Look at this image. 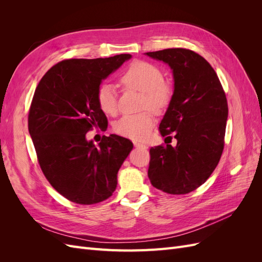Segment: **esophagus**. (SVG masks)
Instances as JSON below:
<instances>
[{"label":"esophagus","instance_id":"34e87169","mask_svg":"<svg viewBox=\"0 0 262 262\" xmlns=\"http://www.w3.org/2000/svg\"><path fill=\"white\" fill-rule=\"evenodd\" d=\"M133 144H134V146H136V147H139V148H143V149L147 148V146H146L145 144L139 143V142H137V141H134V142H133Z\"/></svg>","mask_w":262,"mask_h":262}]
</instances>
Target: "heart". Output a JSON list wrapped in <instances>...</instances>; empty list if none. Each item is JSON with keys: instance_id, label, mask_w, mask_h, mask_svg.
Listing matches in <instances>:
<instances>
[{"instance_id": "obj_1", "label": "heart", "mask_w": 262, "mask_h": 262, "mask_svg": "<svg viewBox=\"0 0 262 262\" xmlns=\"http://www.w3.org/2000/svg\"><path fill=\"white\" fill-rule=\"evenodd\" d=\"M121 83L128 89L142 92L141 108L161 114L168 108L173 97V86L164 80L163 71L146 61H134L126 69ZM97 104L102 113L115 115L118 112V96L115 86L104 83L97 91ZM154 119L150 112L138 115H125L116 122L115 131L134 141H143L153 129Z\"/></svg>"}]
</instances>
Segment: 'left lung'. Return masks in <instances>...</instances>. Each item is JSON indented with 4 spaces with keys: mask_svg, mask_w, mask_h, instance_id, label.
I'll list each match as a JSON object with an SVG mask.
<instances>
[{
    "mask_svg": "<svg viewBox=\"0 0 262 262\" xmlns=\"http://www.w3.org/2000/svg\"><path fill=\"white\" fill-rule=\"evenodd\" d=\"M146 54L172 70L173 97L158 129L163 137L175 133L177 140L176 147H150L147 175L156 189L186 194L203 185L221 160L228 116L226 95L215 71L196 52L172 48Z\"/></svg>",
    "mask_w": 262,
    "mask_h": 262,
    "instance_id": "obj_1",
    "label": "left lung"
}]
</instances>
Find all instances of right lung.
Returning <instances> with one entry per match:
<instances>
[{"label": "right lung", "instance_id": "add662e5", "mask_svg": "<svg viewBox=\"0 0 262 262\" xmlns=\"http://www.w3.org/2000/svg\"><path fill=\"white\" fill-rule=\"evenodd\" d=\"M130 58L117 54L63 60L36 87L28 114L29 134L45 177L70 201L99 203L117 188V173L132 142L110 134L95 146L86 133L108 124L97 104V91L101 81Z\"/></svg>", "mask_w": 262, "mask_h": 262}]
</instances>
